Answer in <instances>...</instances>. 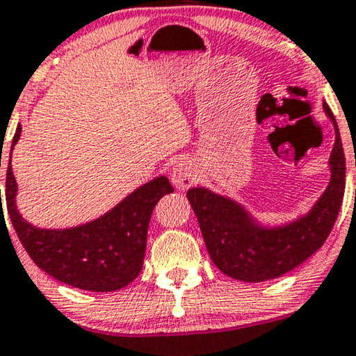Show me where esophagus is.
<instances>
[{
    "mask_svg": "<svg viewBox=\"0 0 356 356\" xmlns=\"http://www.w3.org/2000/svg\"><path fill=\"white\" fill-rule=\"evenodd\" d=\"M171 181L177 186L178 190H186L193 185L195 181V170L191 161L185 158H179L177 163H175L173 170H171Z\"/></svg>",
    "mask_w": 356,
    "mask_h": 356,
    "instance_id": "esophagus-1",
    "label": "esophagus"
}]
</instances>
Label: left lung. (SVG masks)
<instances>
[{"mask_svg": "<svg viewBox=\"0 0 356 356\" xmlns=\"http://www.w3.org/2000/svg\"><path fill=\"white\" fill-rule=\"evenodd\" d=\"M323 109L334 127L330 183L314 205L294 220L262 223L242 203L205 186L186 191L213 264L229 277L262 282L281 277L309 259L328 238L345 195V153L333 113Z\"/></svg>", "mask_w": 356, "mask_h": 356, "instance_id": "obj_1", "label": "left lung"}]
</instances>
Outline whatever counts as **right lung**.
Instances as JSON below:
<instances>
[{
	"label": "right lung",
	"instance_id": "1",
	"mask_svg": "<svg viewBox=\"0 0 356 356\" xmlns=\"http://www.w3.org/2000/svg\"><path fill=\"white\" fill-rule=\"evenodd\" d=\"M19 136L22 126L17 127L8 158L6 209L18 238L35 264L63 284L94 293H111L133 282L145 261L153 209L159 198L175 191L170 179H149L90 222L69 229H42L26 222L17 207L18 185L11 168V153Z\"/></svg>",
	"mask_w": 356,
	"mask_h": 356
}]
</instances>
